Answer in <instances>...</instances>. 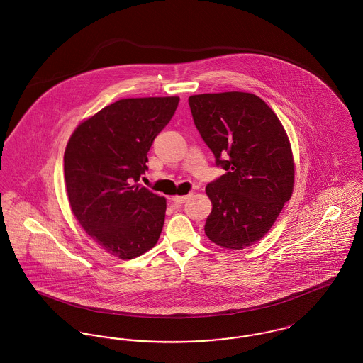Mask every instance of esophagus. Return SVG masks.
I'll use <instances>...</instances> for the list:
<instances>
[{
	"label": "esophagus",
	"mask_w": 363,
	"mask_h": 363,
	"mask_svg": "<svg viewBox=\"0 0 363 363\" xmlns=\"http://www.w3.org/2000/svg\"><path fill=\"white\" fill-rule=\"evenodd\" d=\"M191 194H186V196H174L172 197L174 204H184Z\"/></svg>",
	"instance_id": "obj_1"
}]
</instances>
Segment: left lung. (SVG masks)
<instances>
[{
	"label": "left lung",
	"mask_w": 363,
	"mask_h": 363,
	"mask_svg": "<svg viewBox=\"0 0 363 363\" xmlns=\"http://www.w3.org/2000/svg\"><path fill=\"white\" fill-rule=\"evenodd\" d=\"M194 125L225 170L206 188L212 211L206 235L241 250L259 241L291 199L293 150L274 110L249 92L189 96Z\"/></svg>",
	"instance_id": "left-lung-1"
}]
</instances>
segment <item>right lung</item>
<instances>
[{"instance_id":"right-lung-1","label":"right lung","mask_w":363,"mask_h":363,"mask_svg":"<svg viewBox=\"0 0 363 363\" xmlns=\"http://www.w3.org/2000/svg\"><path fill=\"white\" fill-rule=\"evenodd\" d=\"M178 102V96L120 99L80 122L68 140L64 175L70 209L114 257H138L160 237L166 199L138 182Z\"/></svg>"}]
</instances>
